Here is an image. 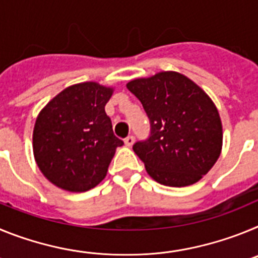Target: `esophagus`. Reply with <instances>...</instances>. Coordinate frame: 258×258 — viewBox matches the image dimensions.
<instances>
[{
    "label": "esophagus",
    "instance_id": "34e87169",
    "mask_svg": "<svg viewBox=\"0 0 258 258\" xmlns=\"http://www.w3.org/2000/svg\"><path fill=\"white\" fill-rule=\"evenodd\" d=\"M124 142H125V145L131 147V146L134 143V136H132V134H131V136H127L126 138L124 140Z\"/></svg>",
    "mask_w": 258,
    "mask_h": 258
}]
</instances>
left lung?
I'll return each instance as SVG.
<instances>
[{"mask_svg": "<svg viewBox=\"0 0 258 258\" xmlns=\"http://www.w3.org/2000/svg\"><path fill=\"white\" fill-rule=\"evenodd\" d=\"M150 120V136L133 150L156 182L183 187L199 181L217 161L222 125L211 98L177 72L127 83Z\"/></svg>", "mask_w": 258, "mask_h": 258, "instance_id": "8db88e82", "label": "left lung"}]
</instances>
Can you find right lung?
Returning a JSON list of instances; mask_svg holds the SVG:
<instances>
[{"label": "right lung", "mask_w": 258, "mask_h": 258, "mask_svg": "<svg viewBox=\"0 0 258 258\" xmlns=\"http://www.w3.org/2000/svg\"><path fill=\"white\" fill-rule=\"evenodd\" d=\"M111 95L112 89L97 83L77 84L41 111L33 131V154L51 183L83 192L103 181L116 147L124 145L104 111Z\"/></svg>", "instance_id": "obj_1"}]
</instances>
